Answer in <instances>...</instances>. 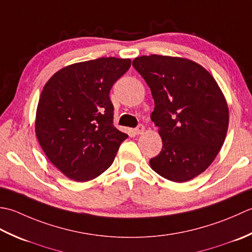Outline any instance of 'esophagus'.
Here are the masks:
<instances>
[{"label":"esophagus","mask_w":252,"mask_h":252,"mask_svg":"<svg viewBox=\"0 0 252 252\" xmlns=\"http://www.w3.org/2000/svg\"><path fill=\"white\" fill-rule=\"evenodd\" d=\"M145 130H146L145 126H143V125H138V127L135 129V132L137 133V135H142V133L145 132Z\"/></svg>","instance_id":"esophagus-1"}]
</instances>
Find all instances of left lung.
<instances>
[{
  "label": "left lung",
  "instance_id": "1",
  "mask_svg": "<svg viewBox=\"0 0 252 252\" xmlns=\"http://www.w3.org/2000/svg\"><path fill=\"white\" fill-rule=\"evenodd\" d=\"M132 66L150 87L151 120L163 142L151 168L168 181H190L211 165L226 137L229 113L222 90L188 59L152 54L136 58Z\"/></svg>",
  "mask_w": 252,
  "mask_h": 252
}]
</instances>
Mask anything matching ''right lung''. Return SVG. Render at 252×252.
Instances as JSON below:
<instances>
[{
    "label": "right lung",
    "instance_id": "obj_1",
    "mask_svg": "<svg viewBox=\"0 0 252 252\" xmlns=\"http://www.w3.org/2000/svg\"><path fill=\"white\" fill-rule=\"evenodd\" d=\"M129 59L100 58L66 66L40 94L35 136L50 162L76 182L109 168L128 137L113 125L110 91L129 69Z\"/></svg>",
    "mask_w": 252,
    "mask_h": 252
}]
</instances>
